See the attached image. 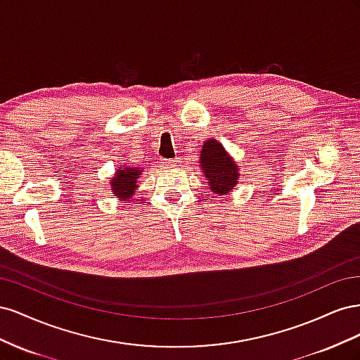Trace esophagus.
I'll return each mask as SVG.
<instances>
[{
    "label": "esophagus",
    "mask_w": 360,
    "mask_h": 360,
    "mask_svg": "<svg viewBox=\"0 0 360 360\" xmlns=\"http://www.w3.org/2000/svg\"><path fill=\"white\" fill-rule=\"evenodd\" d=\"M162 165L163 167H180V163H181V160L180 159H163L162 162Z\"/></svg>",
    "instance_id": "34e87169"
}]
</instances>
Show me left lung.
I'll return each instance as SVG.
<instances>
[{"label":"left lung","instance_id":"8db88e82","mask_svg":"<svg viewBox=\"0 0 360 360\" xmlns=\"http://www.w3.org/2000/svg\"><path fill=\"white\" fill-rule=\"evenodd\" d=\"M201 168L204 177L209 180L210 191L217 195H226L238 180L236 162L226 155L222 144L214 139L205 141L201 150Z\"/></svg>","mask_w":360,"mask_h":360}]
</instances>
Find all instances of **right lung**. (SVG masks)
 Listing matches in <instances>:
<instances>
[{"label": "right lung", "mask_w": 360, "mask_h": 360, "mask_svg": "<svg viewBox=\"0 0 360 360\" xmlns=\"http://www.w3.org/2000/svg\"><path fill=\"white\" fill-rule=\"evenodd\" d=\"M139 169L134 168H123L118 169L115 177L111 180V188H112V197L115 198H126L129 200L132 197V193L136 188V179L139 176Z\"/></svg>", "instance_id": "right-lung-1"}]
</instances>
